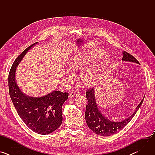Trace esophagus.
Segmentation results:
<instances>
[{
    "mask_svg": "<svg viewBox=\"0 0 155 155\" xmlns=\"http://www.w3.org/2000/svg\"><path fill=\"white\" fill-rule=\"evenodd\" d=\"M80 95V93L77 91H74V90H72L69 92V98H72L76 96H78Z\"/></svg>",
    "mask_w": 155,
    "mask_h": 155,
    "instance_id": "obj_1",
    "label": "esophagus"
}]
</instances>
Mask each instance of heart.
<instances>
[{
    "mask_svg": "<svg viewBox=\"0 0 155 155\" xmlns=\"http://www.w3.org/2000/svg\"><path fill=\"white\" fill-rule=\"evenodd\" d=\"M102 54V52L99 51L79 53L70 59L68 62V66L71 70L74 71L83 70L90 63L97 60ZM108 62L109 59L106 58L103 59L96 67L85 69L82 75L83 81L87 85H94L98 80V77L101 69L107 66ZM64 76L67 78H72L74 77V74L70 71H67L65 72Z\"/></svg>",
    "mask_w": 155,
    "mask_h": 155,
    "instance_id": "b5f03b06",
    "label": "heart"
}]
</instances>
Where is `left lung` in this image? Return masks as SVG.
Masks as SVG:
<instances>
[{
  "label": "left lung",
  "mask_w": 155,
  "mask_h": 155,
  "mask_svg": "<svg viewBox=\"0 0 155 155\" xmlns=\"http://www.w3.org/2000/svg\"><path fill=\"white\" fill-rule=\"evenodd\" d=\"M123 61L134 62L140 65L139 61L129 53L123 52ZM94 87L88 90L86 93L87 104L86 106L85 120L87 126L94 133L101 136H110L115 134L123 129L136 115L137 110L142 104L144 97L136 107L135 111L130 117L120 121H113L105 117L99 110L97 105Z\"/></svg>",
  "instance_id": "obj_1"
}]
</instances>
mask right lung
<instances>
[{
    "label": "right lung",
    "mask_w": 155,
    "mask_h": 155,
    "mask_svg": "<svg viewBox=\"0 0 155 155\" xmlns=\"http://www.w3.org/2000/svg\"><path fill=\"white\" fill-rule=\"evenodd\" d=\"M38 42L27 48L14 61L8 75L10 98L19 117L32 131L41 135L56 130L62 121V107L69 93L53 91L41 97H31L21 91L16 81L18 65L27 52Z\"/></svg>",
    "instance_id": "right-lung-1"
}]
</instances>
